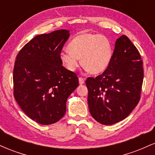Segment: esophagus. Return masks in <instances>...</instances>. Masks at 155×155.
Wrapping results in <instances>:
<instances>
[{"label": "esophagus", "mask_w": 155, "mask_h": 155, "mask_svg": "<svg viewBox=\"0 0 155 155\" xmlns=\"http://www.w3.org/2000/svg\"><path fill=\"white\" fill-rule=\"evenodd\" d=\"M79 84H84V79L82 77H79Z\"/></svg>", "instance_id": "34e87169"}]
</instances>
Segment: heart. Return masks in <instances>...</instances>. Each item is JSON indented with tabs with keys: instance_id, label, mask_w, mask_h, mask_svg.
<instances>
[{
	"instance_id": "heart-1",
	"label": "heart",
	"mask_w": 155,
	"mask_h": 155,
	"mask_svg": "<svg viewBox=\"0 0 155 155\" xmlns=\"http://www.w3.org/2000/svg\"><path fill=\"white\" fill-rule=\"evenodd\" d=\"M68 51H62L60 59L71 71H75L81 63L90 74L104 72L111 63L113 49L110 40L104 35L81 33L71 41Z\"/></svg>"
}]
</instances>
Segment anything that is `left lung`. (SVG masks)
<instances>
[{
  "instance_id": "left-lung-1",
  "label": "left lung",
  "mask_w": 155,
  "mask_h": 155,
  "mask_svg": "<svg viewBox=\"0 0 155 155\" xmlns=\"http://www.w3.org/2000/svg\"><path fill=\"white\" fill-rule=\"evenodd\" d=\"M143 79L139 51L126 35L115 42L111 63L101 75L86 80L90 114L111 125L125 119L140 101Z\"/></svg>"
}]
</instances>
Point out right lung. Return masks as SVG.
<instances>
[{"label": "right lung", "instance_id": "add662e5", "mask_svg": "<svg viewBox=\"0 0 155 155\" xmlns=\"http://www.w3.org/2000/svg\"><path fill=\"white\" fill-rule=\"evenodd\" d=\"M69 36L67 30L36 35L16 58L14 96L26 115L39 124L59 121L66 111L68 97L79 86L76 74L60 59Z\"/></svg>", "mask_w": 155, "mask_h": 155}]
</instances>
